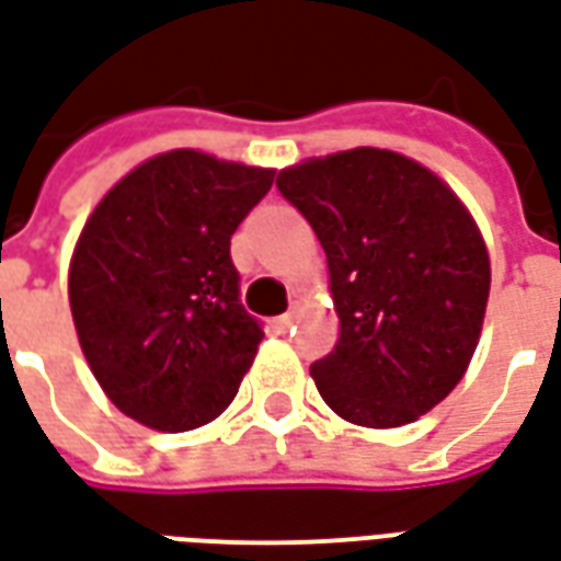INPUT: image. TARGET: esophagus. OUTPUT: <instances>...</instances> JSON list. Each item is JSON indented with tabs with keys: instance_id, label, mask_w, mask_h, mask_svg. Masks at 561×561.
I'll return each instance as SVG.
<instances>
[{
	"instance_id": "obj_1",
	"label": "esophagus",
	"mask_w": 561,
	"mask_h": 561,
	"mask_svg": "<svg viewBox=\"0 0 561 561\" xmlns=\"http://www.w3.org/2000/svg\"><path fill=\"white\" fill-rule=\"evenodd\" d=\"M293 325H296V313H284V317L272 320V329H275L277 334H284V331H289Z\"/></svg>"
}]
</instances>
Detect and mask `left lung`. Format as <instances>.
I'll return each mask as SVG.
<instances>
[{
	"label": "left lung",
	"mask_w": 561,
	"mask_h": 561,
	"mask_svg": "<svg viewBox=\"0 0 561 561\" xmlns=\"http://www.w3.org/2000/svg\"><path fill=\"white\" fill-rule=\"evenodd\" d=\"M329 260L337 343L310 365L358 427H403L463 379L490 296V253L463 199L391 149L334 151L277 173Z\"/></svg>",
	"instance_id": "obj_1"
}]
</instances>
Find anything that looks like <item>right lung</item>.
Listing matches in <instances>:
<instances>
[{"label":"right lung","mask_w":561,"mask_h":561,"mask_svg":"<svg viewBox=\"0 0 561 561\" xmlns=\"http://www.w3.org/2000/svg\"><path fill=\"white\" fill-rule=\"evenodd\" d=\"M272 182V167L173 149L92 208L68 301L89 370L128 419L194 431L239 394L263 331L239 305L230 236Z\"/></svg>","instance_id":"right-lung-1"}]
</instances>
